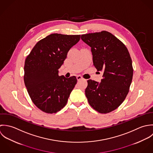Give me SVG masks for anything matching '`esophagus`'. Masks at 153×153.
Returning <instances> with one entry per match:
<instances>
[{"label": "esophagus", "mask_w": 153, "mask_h": 153, "mask_svg": "<svg viewBox=\"0 0 153 153\" xmlns=\"http://www.w3.org/2000/svg\"><path fill=\"white\" fill-rule=\"evenodd\" d=\"M76 77H77V80H82V79H83V78L82 77V76H80V75L77 76Z\"/></svg>", "instance_id": "34e87169"}]
</instances>
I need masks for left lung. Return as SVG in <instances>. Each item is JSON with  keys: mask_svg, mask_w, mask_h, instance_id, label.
I'll return each instance as SVG.
<instances>
[{"mask_svg": "<svg viewBox=\"0 0 153 153\" xmlns=\"http://www.w3.org/2000/svg\"><path fill=\"white\" fill-rule=\"evenodd\" d=\"M81 39L91 47L95 68L103 72L101 82L88 80L86 96L98 112H111L123 102L132 80L133 68L128 50L107 31L82 35Z\"/></svg>", "mask_w": 153, "mask_h": 153, "instance_id": "left-lung-1", "label": "left lung"}]
</instances>
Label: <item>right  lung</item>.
<instances>
[{
  "mask_svg": "<svg viewBox=\"0 0 153 153\" xmlns=\"http://www.w3.org/2000/svg\"><path fill=\"white\" fill-rule=\"evenodd\" d=\"M80 35L52 33L38 41L27 57L24 83L33 103L42 111L53 114L66 105L76 83L75 76H59V69Z\"/></svg>",
  "mask_w": 153,
  "mask_h": 153,
  "instance_id": "obj_1",
  "label": "right lung"
}]
</instances>
